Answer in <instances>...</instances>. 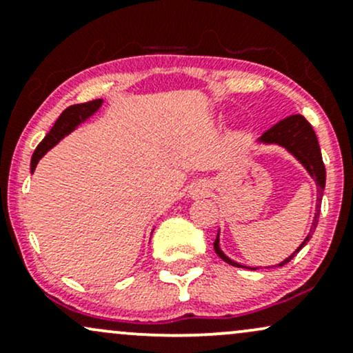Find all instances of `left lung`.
<instances>
[{"instance_id": "1", "label": "left lung", "mask_w": 353, "mask_h": 353, "mask_svg": "<svg viewBox=\"0 0 353 353\" xmlns=\"http://www.w3.org/2000/svg\"><path fill=\"white\" fill-rule=\"evenodd\" d=\"M259 142L277 143V145H281V147H284L288 152H291L292 155L296 157V159L299 160L302 165H304V168L307 170L309 175L312 176L317 183V193H319L317 201L319 203H317V210H316V216H314L312 228H310V233L307 234V238L304 239V243H302L301 246L294 251V254L289 256V258H285L281 264H277V266H284V264H288L289 261H291L294 256H296L297 252H299L302 248L307 244L309 239L312 238L314 230L317 228L319 213H321L322 194H324V188H325V167H324V161H322V153H321V147H319L316 132H314L312 125H310V123L304 117H302V115H291V117L277 122L274 127H271L269 130L264 132L263 137L259 139ZM213 246H214V252H216V254L223 261H226V263L231 264V266L241 268V264L231 261L228 256H225V252L219 250V233L216 236V239H214Z\"/></svg>"}]
</instances>
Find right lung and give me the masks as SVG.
<instances>
[{
  "label": "right lung",
  "instance_id": "obj_1",
  "mask_svg": "<svg viewBox=\"0 0 353 353\" xmlns=\"http://www.w3.org/2000/svg\"><path fill=\"white\" fill-rule=\"evenodd\" d=\"M102 105V99H97V101H90L85 103H76V105H70L59 115V119L56 120L54 127L49 130V134L44 137V140L37 145V148L32 153L31 159V173L36 170L37 161H39L43 157L48 153V150L59 142L61 139H64L65 135L70 134V132L76 128L79 123L84 122L85 119H89L94 112L99 110V107Z\"/></svg>",
  "mask_w": 353,
  "mask_h": 353
}]
</instances>
